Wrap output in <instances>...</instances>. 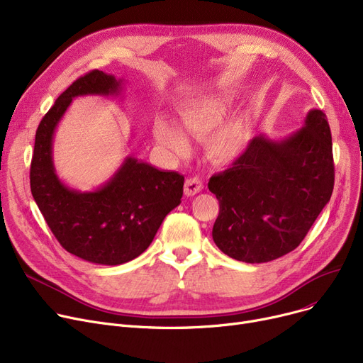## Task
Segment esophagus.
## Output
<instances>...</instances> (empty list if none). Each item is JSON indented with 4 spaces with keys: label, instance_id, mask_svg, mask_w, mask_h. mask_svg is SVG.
<instances>
[{
    "label": "esophagus",
    "instance_id": "obj_1",
    "mask_svg": "<svg viewBox=\"0 0 363 363\" xmlns=\"http://www.w3.org/2000/svg\"><path fill=\"white\" fill-rule=\"evenodd\" d=\"M203 189V181L199 177H193L188 178L185 181V186H184V193L186 197H193L197 193H200Z\"/></svg>",
    "mask_w": 363,
    "mask_h": 363
}]
</instances>
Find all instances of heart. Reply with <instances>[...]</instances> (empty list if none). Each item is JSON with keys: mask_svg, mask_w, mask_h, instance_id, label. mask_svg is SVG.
I'll return each instance as SVG.
<instances>
[{"mask_svg": "<svg viewBox=\"0 0 363 363\" xmlns=\"http://www.w3.org/2000/svg\"><path fill=\"white\" fill-rule=\"evenodd\" d=\"M231 103L233 99L228 94L206 95L181 110V125L193 135L206 137L226 119L231 110ZM155 133L157 143L175 156H184L189 151V141L178 125L159 119ZM250 138L249 121L245 118H235L212 133V137L208 138V151L216 160L233 162L244 155L250 144Z\"/></svg>", "mask_w": 363, "mask_h": 363, "instance_id": "heart-1", "label": "heart"}]
</instances>
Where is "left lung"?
I'll list each match as a JSON object with an SVG mask.
<instances>
[{"label":"left lung","mask_w":363,"mask_h":363,"mask_svg":"<svg viewBox=\"0 0 363 363\" xmlns=\"http://www.w3.org/2000/svg\"><path fill=\"white\" fill-rule=\"evenodd\" d=\"M333 188L331 130L315 108L290 137H255L231 167L211 178L219 200L213 241L240 262L275 260L298 247Z\"/></svg>","instance_id":"obj_1"}]
</instances>
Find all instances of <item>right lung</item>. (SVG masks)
Returning a JSON list of instances; mask_svg holds the SVG:
<instances>
[{"label":"right lung","instance_id":"right-lung-1","mask_svg":"<svg viewBox=\"0 0 363 363\" xmlns=\"http://www.w3.org/2000/svg\"><path fill=\"white\" fill-rule=\"evenodd\" d=\"M122 79L92 70L76 79L36 129L30 163L33 200L65 250L86 262L116 266L147 250L166 215L181 203L184 177L128 156L95 191L65 185L52 163L54 130L74 97L119 95Z\"/></svg>","mask_w":363,"mask_h":363}]
</instances>
